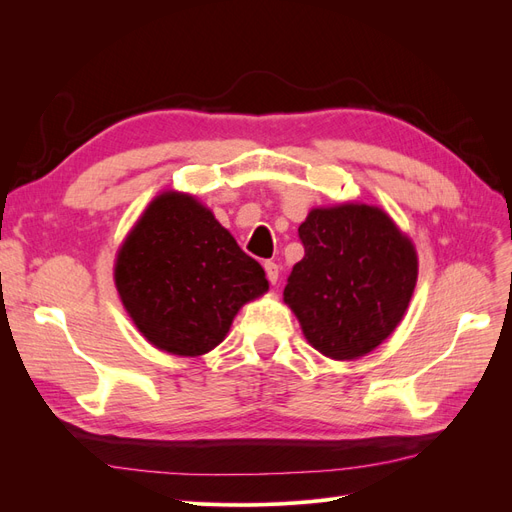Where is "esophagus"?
<instances>
[{"label":"esophagus","instance_id":"obj_1","mask_svg":"<svg viewBox=\"0 0 512 512\" xmlns=\"http://www.w3.org/2000/svg\"><path fill=\"white\" fill-rule=\"evenodd\" d=\"M265 271H267V280H269L271 284H275L277 277H280V267H277L273 260H267V262H265Z\"/></svg>","mask_w":512,"mask_h":512}]
</instances>
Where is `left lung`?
Wrapping results in <instances>:
<instances>
[{"instance_id": "obj_1", "label": "left lung", "mask_w": 512, "mask_h": 512, "mask_svg": "<svg viewBox=\"0 0 512 512\" xmlns=\"http://www.w3.org/2000/svg\"><path fill=\"white\" fill-rule=\"evenodd\" d=\"M299 239L305 256L292 267L284 301L307 342L335 361L378 348L412 299V241L382 209L359 203L312 209Z\"/></svg>"}]
</instances>
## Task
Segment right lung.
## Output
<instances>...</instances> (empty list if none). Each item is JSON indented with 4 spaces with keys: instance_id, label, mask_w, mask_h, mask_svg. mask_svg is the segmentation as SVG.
Segmentation results:
<instances>
[{
    "instance_id": "1",
    "label": "right lung",
    "mask_w": 512,
    "mask_h": 512,
    "mask_svg": "<svg viewBox=\"0 0 512 512\" xmlns=\"http://www.w3.org/2000/svg\"><path fill=\"white\" fill-rule=\"evenodd\" d=\"M115 286L147 342L177 356L213 350L239 309L269 290L265 269L181 192L151 200L119 247Z\"/></svg>"
}]
</instances>
